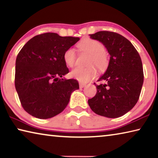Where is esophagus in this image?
I'll list each match as a JSON object with an SVG mask.
<instances>
[{
    "instance_id": "esophagus-1",
    "label": "esophagus",
    "mask_w": 158,
    "mask_h": 158,
    "mask_svg": "<svg viewBox=\"0 0 158 158\" xmlns=\"http://www.w3.org/2000/svg\"><path fill=\"white\" fill-rule=\"evenodd\" d=\"M85 85H86V84H84V83H79V87L81 88V89L85 87Z\"/></svg>"
}]
</instances>
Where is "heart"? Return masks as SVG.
Returning <instances> with one entry per match:
<instances>
[{
    "label": "heart",
    "instance_id": "b5f03b06",
    "mask_svg": "<svg viewBox=\"0 0 158 158\" xmlns=\"http://www.w3.org/2000/svg\"><path fill=\"white\" fill-rule=\"evenodd\" d=\"M81 52L90 54L86 68H76L71 72L72 77L81 82H88L93 79L97 74V67L100 72L105 71L109 65L108 54L105 50L104 45L95 40L86 38L83 40L77 45ZM64 62L67 65L73 68L76 64L77 55L73 48H68L64 52Z\"/></svg>",
    "mask_w": 158,
    "mask_h": 158
}]
</instances>
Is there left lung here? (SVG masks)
I'll return each mask as SVG.
<instances>
[{
	"label": "left lung",
	"mask_w": 158,
	"mask_h": 158,
	"mask_svg": "<svg viewBox=\"0 0 158 158\" xmlns=\"http://www.w3.org/2000/svg\"><path fill=\"white\" fill-rule=\"evenodd\" d=\"M102 42L110 54L108 68L98 79L96 95L88 100L90 109L100 116L118 118L132 109L139 98L143 83L142 62L132 44L118 33L99 31L89 35Z\"/></svg>",
	"instance_id": "left-lung-1"
}]
</instances>
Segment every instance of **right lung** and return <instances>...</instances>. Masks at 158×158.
Masks as SVG:
<instances>
[{
	"mask_svg": "<svg viewBox=\"0 0 158 158\" xmlns=\"http://www.w3.org/2000/svg\"><path fill=\"white\" fill-rule=\"evenodd\" d=\"M79 37H61L46 33L26 42L16 59L15 84L23 109L40 119L61 113L74 90L79 89L76 79L63 78L69 73L64 52Z\"/></svg>",
	"mask_w": 158,
	"mask_h": 158,
	"instance_id": "add662e5",
	"label": "right lung"
}]
</instances>
